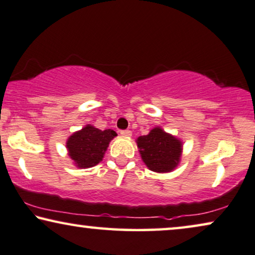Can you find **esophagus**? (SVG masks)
Here are the masks:
<instances>
[{
  "label": "esophagus",
  "instance_id": "1",
  "mask_svg": "<svg viewBox=\"0 0 255 255\" xmlns=\"http://www.w3.org/2000/svg\"><path fill=\"white\" fill-rule=\"evenodd\" d=\"M120 134L123 136H126V137H129V136H131V131L130 130H121Z\"/></svg>",
  "mask_w": 255,
  "mask_h": 255
}]
</instances>
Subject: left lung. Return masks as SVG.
Instances as JSON below:
<instances>
[{
	"instance_id": "obj_1",
	"label": "left lung",
	"mask_w": 255,
	"mask_h": 255,
	"mask_svg": "<svg viewBox=\"0 0 255 255\" xmlns=\"http://www.w3.org/2000/svg\"><path fill=\"white\" fill-rule=\"evenodd\" d=\"M143 163L157 173H168L177 168L181 160L182 141L168 134L162 127H155L148 135L136 139Z\"/></svg>"
}]
</instances>
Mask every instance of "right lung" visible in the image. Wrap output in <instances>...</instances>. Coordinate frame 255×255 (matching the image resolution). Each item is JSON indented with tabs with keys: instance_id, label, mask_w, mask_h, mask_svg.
<instances>
[{
	"instance_id": "add662e5",
	"label": "right lung",
	"mask_w": 255,
	"mask_h": 255,
	"mask_svg": "<svg viewBox=\"0 0 255 255\" xmlns=\"http://www.w3.org/2000/svg\"><path fill=\"white\" fill-rule=\"evenodd\" d=\"M117 135L112 129L100 130L92 125H87L67 138L68 156L75 166L80 168L96 166L102 162L110 142Z\"/></svg>"
}]
</instances>
